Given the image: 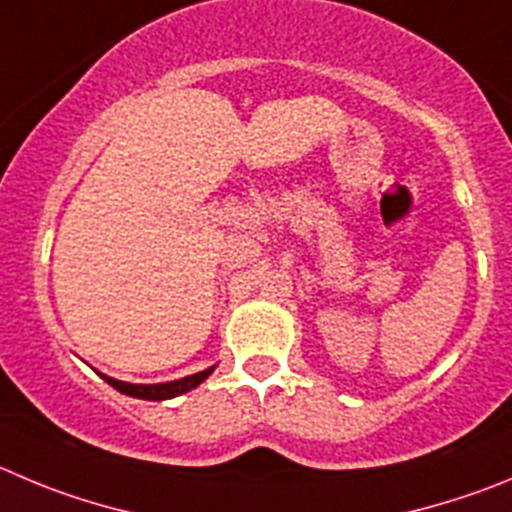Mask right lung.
<instances>
[{
	"label": "right lung",
	"mask_w": 512,
	"mask_h": 512,
	"mask_svg": "<svg viewBox=\"0 0 512 512\" xmlns=\"http://www.w3.org/2000/svg\"><path fill=\"white\" fill-rule=\"evenodd\" d=\"M212 371H214V366L212 369L199 371V374L184 376V379H179V381H166V384H128V381L111 379V376H105V374H100V376H103V379L108 381L113 389H118L121 394H126V396H133V399L161 401V399H174V396H181V394H186V391L197 389V386L202 384V381L207 379Z\"/></svg>",
	"instance_id": "obj_1"
}]
</instances>
